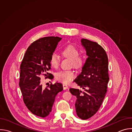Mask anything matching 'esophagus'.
<instances>
[{"instance_id": "esophagus-1", "label": "esophagus", "mask_w": 132, "mask_h": 132, "mask_svg": "<svg viewBox=\"0 0 132 132\" xmlns=\"http://www.w3.org/2000/svg\"><path fill=\"white\" fill-rule=\"evenodd\" d=\"M63 89H64V90L67 89L68 87V86H67V85H66V84H63Z\"/></svg>"}]
</instances>
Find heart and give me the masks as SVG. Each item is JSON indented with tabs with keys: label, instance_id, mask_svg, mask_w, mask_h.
Instances as JSON below:
<instances>
[{
	"label": "heart",
	"instance_id": "heart-1",
	"mask_svg": "<svg viewBox=\"0 0 132 132\" xmlns=\"http://www.w3.org/2000/svg\"><path fill=\"white\" fill-rule=\"evenodd\" d=\"M62 53L65 57L71 60V65L76 68H81L84 63V59L79 56L78 50L71 44L67 45L62 51ZM50 64L53 67L57 68L59 65V58L56 53H53L50 58ZM75 77V72L72 70H61L55 75L57 80L64 84L70 83Z\"/></svg>",
	"mask_w": 132,
	"mask_h": 132
}]
</instances>
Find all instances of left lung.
<instances>
[{"label":"left lung","instance_id":"obj_1","mask_svg":"<svg viewBox=\"0 0 132 132\" xmlns=\"http://www.w3.org/2000/svg\"><path fill=\"white\" fill-rule=\"evenodd\" d=\"M88 56L82 68V72L74 81L83 91L70 88L77 100L75 103L78 117L87 120L95 115L105 96L109 80L108 58L103 48L97 42L87 39L81 40Z\"/></svg>","mask_w":132,"mask_h":132}]
</instances>
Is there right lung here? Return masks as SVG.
<instances>
[{
	"label": "right lung",
	"mask_w": 132,
	"mask_h": 132,
	"mask_svg": "<svg viewBox=\"0 0 132 132\" xmlns=\"http://www.w3.org/2000/svg\"><path fill=\"white\" fill-rule=\"evenodd\" d=\"M58 36H48L33 42L28 48L20 65L19 86L27 108L36 116L45 118L49 115L57 94L63 90L61 83L51 84L43 89L41 76L52 79L50 58L58 43Z\"/></svg>",
	"instance_id": "obj_1"
}]
</instances>
